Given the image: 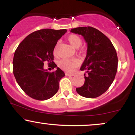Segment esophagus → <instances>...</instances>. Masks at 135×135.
<instances>
[{"label":"esophagus","instance_id":"obj_1","mask_svg":"<svg viewBox=\"0 0 135 135\" xmlns=\"http://www.w3.org/2000/svg\"><path fill=\"white\" fill-rule=\"evenodd\" d=\"M65 75L66 76H74V74H69V73L66 72Z\"/></svg>","mask_w":135,"mask_h":135}]
</instances>
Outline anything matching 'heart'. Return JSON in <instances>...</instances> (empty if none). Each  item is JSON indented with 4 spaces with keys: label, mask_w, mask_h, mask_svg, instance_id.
<instances>
[{
    "label": "heart",
    "mask_w": 135,
    "mask_h": 135,
    "mask_svg": "<svg viewBox=\"0 0 135 135\" xmlns=\"http://www.w3.org/2000/svg\"><path fill=\"white\" fill-rule=\"evenodd\" d=\"M67 41L70 43V44L75 49H78L83 44V41L80 37L75 34L70 35L67 37ZM58 46V43L56 45L55 49H54L55 54L57 52ZM58 66L59 67L64 70L72 72L79 66V61L76 59H63L58 62Z\"/></svg>",
    "instance_id": "obj_1"
}]
</instances>
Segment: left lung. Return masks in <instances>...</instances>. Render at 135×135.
I'll return each instance as SVG.
<instances>
[{
    "label": "left lung",
    "mask_w": 135,
    "mask_h": 135,
    "mask_svg": "<svg viewBox=\"0 0 135 135\" xmlns=\"http://www.w3.org/2000/svg\"><path fill=\"white\" fill-rule=\"evenodd\" d=\"M70 32L81 35L88 44L87 55L80 69L87 74L84 75V85L76 88V91L89 98L100 97L115 79L118 65L115 48L107 37L93 27H77Z\"/></svg>",
    "instance_id": "1"
}]
</instances>
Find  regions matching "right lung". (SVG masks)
<instances>
[{
    "instance_id": "right-lung-1",
    "label": "right lung",
    "mask_w": 135,
    "mask_h": 135,
    "mask_svg": "<svg viewBox=\"0 0 135 135\" xmlns=\"http://www.w3.org/2000/svg\"><path fill=\"white\" fill-rule=\"evenodd\" d=\"M66 29L46 28L29 34L19 44L14 55L13 74L20 88L28 96L46 100L58 92L59 82L65 73L53 62V51ZM52 63V73L44 69V61Z\"/></svg>"
}]
</instances>
